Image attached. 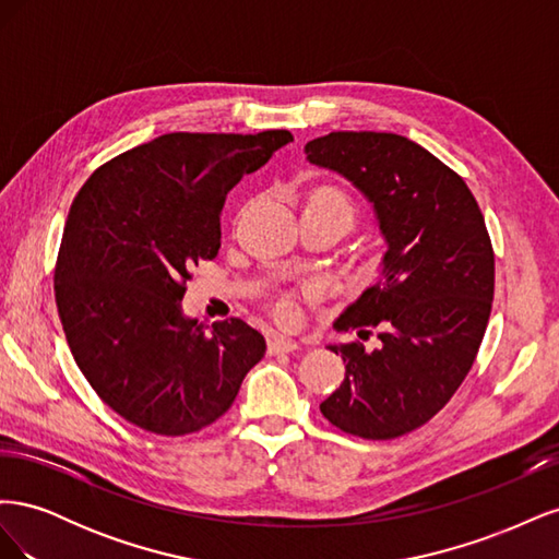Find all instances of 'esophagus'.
<instances>
[{"mask_svg": "<svg viewBox=\"0 0 559 559\" xmlns=\"http://www.w3.org/2000/svg\"><path fill=\"white\" fill-rule=\"evenodd\" d=\"M300 347L302 345L298 341H292V337H286V335L270 337V343H267V352L270 354H286V352H296Z\"/></svg>", "mask_w": 559, "mask_h": 559, "instance_id": "esophagus-1", "label": "esophagus"}]
</instances>
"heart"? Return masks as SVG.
<instances>
[{
    "label": "heart",
    "instance_id": "1",
    "mask_svg": "<svg viewBox=\"0 0 559 559\" xmlns=\"http://www.w3.org/2000/svg\"><path fill=\"white\" fill-rule=\"evenodd\" d=\"M306 210H319V212H329L333 216H341L347 226H352L354 214H357L352 198L345 191L337 189V186H317V189L308 195ZM277 314L284 321H292L294 319L292 300H282L277 306Z\"/></svg>",
    "mask_w": 559,
    "mask_h": 559
}]
</instances>
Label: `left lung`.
I'll return each mask as SVG.
<instances>
[{
  "label": "left lung",
  "mask_w": 559,
  "mask_h": 559,
  "mask_svg": "<svg viewBox=\"0 0 559 559\" xmlns=\"http://www.w3.org/2000/svg\"><path fill=\"white\" fill-rule=\"evenodd\" d=\"M312 165L368 198L386 242L382 275L335 329L378 326L380 347L329 345L345 380L319 405L345 433L389 441L443 408L476 361L495 298V251L464 179L394 132H331L306 144Z\"/></svg>",
  "instance_id": "left-lung-1"
}]
</instances>
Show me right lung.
<instances>
[{"instance_id":"add662e5","label":"right lung","mask_w":559,"mask_h":559,"mask_svg":"<svg viewBox=\"0 0 559 559\" xmlns=\"http://www.w3.org/2000/svg\"><path fill=\"white\" fill-rule=\"evenodd\" d=\"M289 130L170 132L111 158L81 186L56 263L74 361L114 413L160 436L210 427L265 354L242 319L212 329L181 312L186 280L222 247L228 191Z\"/></svg>"}]
</instances>
